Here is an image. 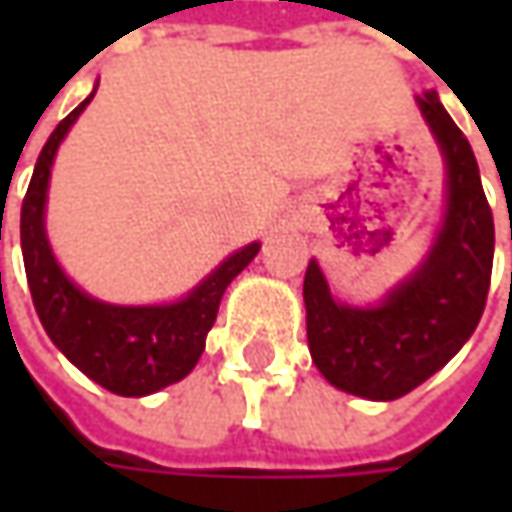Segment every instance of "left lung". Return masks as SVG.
<instances>
[{
  "instance_id": "8db88e82",
  "label": "left lung",
  "mask_w": 512,
  "mask_h": 512,
  "mask_svg": "<svg viewBox=\"0 0 512 512\" xmlns=\"http://www.w3.org/2000/svg\"><path fill=\"white\" fill-rule=\"evenodd\" d=\"M447 162V213L424 265L379 307L336 305L316 262L305 273L307 344L327 382L393 402L450 362L482 319L493 273V210L462 130L430 90L419 96Z\"/></svg>"
}]
</instances>
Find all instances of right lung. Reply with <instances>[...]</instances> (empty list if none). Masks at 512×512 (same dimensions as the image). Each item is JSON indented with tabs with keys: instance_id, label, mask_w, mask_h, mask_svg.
<instances>
[{
	"instance_id": "right-lung-1",
	"label": "right lung",
	"mask_w": 512,
	"mask_h": 512,
	"mask_svg": "<svg viewBox=\"0 0 512 512\" xmlns=\"http://www.w3.org/2000/svg\"><path fill=\"white\" fill-rule=\"evenodd\" d=\"M93 93L56 125L36 159L22 202V256L39 322L70 362L116 396H148L196 367L225 287L245 270L259 245L242 247L176 305L119 307L85 296L59 270L45 236V193L59 142Z\"/></svg>"
}]
</instances>
